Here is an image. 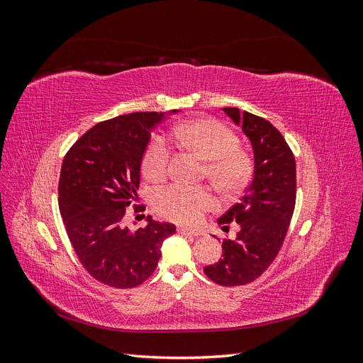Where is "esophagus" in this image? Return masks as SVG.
Masks as SVG:
<instances>
[{
    "mask_svg": "<svg viewBox=\"0 0 363 363\" xmlns=\"http://www.w3.org/2000/svg\"><path fill=\"white\" fill-rule=\"evenodd\" d=\"M177 232H179L180 235H188V236H194V238L201 235L200 232H196V230H189V228H186V227H179Z\"/></svg>",
    "mask_w": 363,
    "mask_h": 363,
    "instance_id": "esophagus-1",
    "label": "esophagus"
}]
</instances>
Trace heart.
Instances as JSON below:
<instances>
[{"label":"heart","instance_id":"1","mask_svg":"<svg viewBox=\"0 0 363 363\" xmlns=\"http://www.w3.org/2000/svg\"><path fill=\"white\" fill-rule=\"evenodd\" d=\"M186 145L194 150L206 164V175L219 191L236 192L248 182L251 163L239 150V138L235 131L212 118H199L175 128ZM171 148L163 136L151 138L142 156V172L151 182L162 180L168 172ZM213 199L204 188L171 184L155 195L156 211L171 221L196 224L203 213L211 208Z\"/></svg>","mask_w":363,"mask_h":363}]
</instances>
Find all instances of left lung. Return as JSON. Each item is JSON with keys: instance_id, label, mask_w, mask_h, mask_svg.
Here are the masks:
<instances>
[{"instance_id": "1", "label": "left lung", "mask_w": 363, "mask_h": 363, "mask_svg": "<svg viewBox=\"0 0 363 363\" xmlns=\"http://www.w3.org/2000/svg\"><path fill=\"white\" fill-rule=\"evenodd\" d=\"M223 111L250 139L255 172L240 203L218 219L240 225L236 239L224 240L223 259L204 274L221 286H240L262 276L279 255L295 207L296 171L289 145L269 121L238 107Z\"/></svg>"}]
</instances>
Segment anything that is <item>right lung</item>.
I'll use <instances>...</instances> for the list:
<instances>
[{
  "label": "right lung",
  "mask_w": 363,
  "mask_h": 363,
  "mask_svg": "<svg viewBox=\"0 0 363 363\" xmlns=\"http://www.w3.org/2000/svg\"><path fill=\"white\" fill-rule=\"evenodd\" d=\"M177 111H171L175 113ZM164 112H136L103 121L75 142L62 163L59 207L82 265L107 286H139L162 256L171 223L147 216V227H124L125 207L138 196L142 156Z\"/></svg>",
  "instance_id": "right-lung-1"
}]
</instances>
